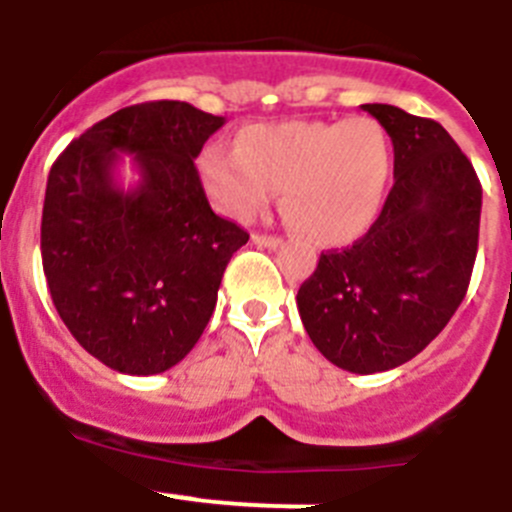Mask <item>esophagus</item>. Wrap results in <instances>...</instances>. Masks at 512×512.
Segmentation results:
<instances>
[{"instance_id": "1", "label": "esophagus", "mask_w": 512, "mask_h": 512, "mask_svg": "<svg viewBox=\"0 0 512 512\" xmlns=\"http://www.w3.org/2000/svg\"><path fill=\"white\" fill-rule=\"evenodd\" d=\"M252 242L257 247H267V250H278L283 245V237H275V234H252Z\"/></svg>"}]
</instances>
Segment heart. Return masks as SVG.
I'll return each instance as SVG.
<instances>
[{"label": "heart", "mask_w": 512, "mask_h": 512, "mask_svg": "<svg viewBox=\"0 0 512 512\" xmlns=\"http://www.w3.org/2000/svg\"><path fill=\"white\" fill-rule=\"evenodd\" d=\"M206 199L232 219H255L285 191L288 222L316 245L365 237L393 181V147L370 117L347 122H270L239 132L237 150L204 147Z\"/></svg>", "instance_id": "heart-1"}]
</instances>
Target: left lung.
<instances>
[{"label":"left lung","mask_w":512,"mask_h":512,"mask_svg":"<svg viewBox=\"0 0 512 512\" xmlns=\"http://www.w3.org/2000/svg\"><path fill=\"white\" fill-rule=\"evenodd\" d=\"M393 142V188L370 232L326 252L298 290V313L331 365L372 375L434 342L467 296L482 186L434 119L362 104Z\"/></svg>","instance_id":"left-lung-1"}]
</instances>
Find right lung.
<instances>
[{
  "label": "right lung",
  "mask_w": 512,
  "mask_h": 512,
  "mask_svg": "<svg viewBox=\"0 0 512 512\" xmlns=\"http://www.w3.org/2000/svg\"><path fill=\"white\" fill-rule=\"evenodd\" d=\"M224 124L186 101L114 112L48 176L40 250L50 298L81 347L122 375H158L199 342L250 234L211 211L193 160ZM130 154L141 181L122 189Z\"/></svg>",
  "instance_id": "right-lung-1"
}]
</instances>
